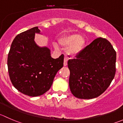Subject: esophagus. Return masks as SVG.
<instances>
[{
  "label": "esophagus",
  "instance_id": "obj_1",
  "mask_svg": "<svg viewBox=\"0 0 123 123\" xmlns=\"http://www.w3.org/2000/svg\"><path fill=\"white\" fill-rule=\"evenodd\" d=\"M67 61H68V58H65L64 60V66H67Z\"/></svg>",
  "mask_w": 123,
  "mask_h": 123
}]
</instances>
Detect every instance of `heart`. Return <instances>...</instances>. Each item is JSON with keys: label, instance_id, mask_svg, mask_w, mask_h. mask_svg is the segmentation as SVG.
<instances>
[{"label": "heart", "instance_id": "b5f03b06", "mask_svg": "<svg viewBox=\"0 0 123 123\" xmlns=\"http://www.w3.org/2000/svg\"><path fill=\"white\" fill-rule=\"evenodd\" d=\"M59 43L67 49L68 55L73 57L79 55L84 50L86 41L83 37L79 34L65 35L59 40Z\"/></svg>", "mask_w": 123, "mask_h": 123}]
</instances>
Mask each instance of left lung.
I'll return each mask as SVG.
<instances>
[{
    "mask_svg": "<svg viewBox=\"0 0 123 123\" xmlns=\"http://www.w3.org/2000/svg\"><path fill=\"white\" fill-rule=\"evenodd\" d=\"M116 52L108 40L98 38L76 59H70L69 86L74 96L91 99L100 96L115 74Z\"/></svg>",
    "mask_w": 123,
    "mask_h": 123,
    "instance_id": "obj_1",
    "label": "left lung"
}]
</instances>
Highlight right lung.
<instances>
[{"label":"right lung","instance_id":"right-lung-1","mask_svg":"<svg viewBox=\"0 0 123 123\" xmlns=\"http://www.w3.org/2000/svg\"><path fill=\"white\" fill-rule=\"evenodd\" d=\"M36 33L40 34V30L34 27L15 37L8 53L7 64L14 86L31 97L46 92L64 65V55L53 59L49 49L37 44L34 41Z\"/></svg>","mask_w":123,"mask_h":123}]
</instances>
